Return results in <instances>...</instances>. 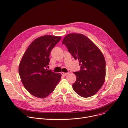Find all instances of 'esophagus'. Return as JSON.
Listing matches in <instances>:
<instances>
[{
    "label": "esophagus",
    "mask_w": 128,
    "mask_h": 128,
    "mask_svg": "<svg viewBox=\"0 0 128 128\" xmlns=\"http://www.w3.org/2000/svg\"><path fill=\"white\" fill-rule=\"evenodd\" d=\"M69 74V72H61V74L63 76H66L68 74Z\"/></svg>",
    "instance_id": "obj_1"
}]
</instances>
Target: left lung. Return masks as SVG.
<instances>
[{
	"label": "left lung",
	"mask_w": 128,
	"mask_h": 128,
	"mask_svg": "<svg viewBox=\"0 0 128 128\" xmlns=\"http://www.w3.org/2000/svg\"><path fill=\"white\" fill-rule=\"evenodd\" d=\"M62 44L81 66L79 72H74L76 79L73 89L83 98L94 95L105 80L106 61L102 53L90 39L81 34H67Z\"/></svg>",
	"instance_id": "8db88e82"
}]
</instances>
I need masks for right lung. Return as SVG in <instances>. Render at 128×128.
<instances>
[{
	"mask_svg": "<svg viewBox=\"0 0 128 128\" xmlns=\"http://www.w3.org/2000/svg\"><path fill=\"white\" fill-rule=\"evenodd\" d=\"M61 37L45 35L34 40L23 55L19 65L21 82L29 93L45 98L55 89L61 74L48 70L50 54Z\"/></svg>",
	"mask_w": 128,
	"mask_h": 128,
	"instance_id": "1",
	"label": "right lung"
}]
</instances>
